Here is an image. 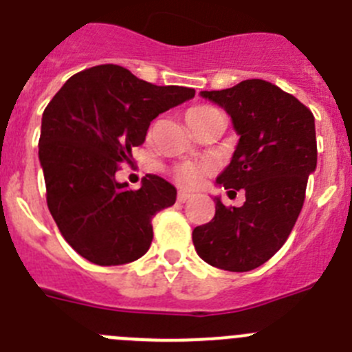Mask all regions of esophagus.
Segmentation results:
<instances>
[{"label":"esophagus","instance_id":"34e87169","mask_svg":"<svg viewBox=\"0 0 352 352\" xmlns=\"http://www.w3.org/2000/svg\"><path fill=\"white\" fill-rule=\"evenodd\" d=\"M191 198H192V195H191V192H187V191H180L179 196H177L179 203H186V201H189Z\"/></svg>","mask_w":352,"mask_h":352}]
</instances>
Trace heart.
Returning <instances> with one entry per match:
<instances>
[{"label":"heart","instance_id":"obj_1","mask_svg":"<svg viewBox=\"0 0 352 352\" xmlns=\"http://www.w3.org/2000/svg\"><path fill=\"white\" fill-rule=\"evenodd\" d=\"M206 111H212V107H192V109L187 111L186 118H192L196 114L206 113ZM203 173H205V168L199 165H195V163H182V165L175 166L173 168V179L180 184V186L186 187H196L203 179Z\"/></svg>","mask_w":352,"mask_h":352}]
</instances>
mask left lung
Masks as SVG:
<instances>
[{
    "label": "left lung",
    "mask_w": 352,
    "mask_h": 352,
    "mask_svg": "<svg viewBox=\"0 0 352 352\" xmlns=\"http://www.w3.org/2000/svg\"><path fill=\"white\" fill-rule=\"evenodd\" d=\"M199 95L231 116L239 135L217 186L245 189L246 201L228 208L215 196V217L195 228L192 243L213 267L252 271L280 250L297 222L318 163L314 116L294 95L264 80Z\"/></svg>",
    "instance_id": "8db88e82"
}]
</instances>
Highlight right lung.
<instances>
[{"label":"right lung","mask_w":352,"mask_h":352,"mask_svg":"<svg viewBox=\"0 0 352 352\" xmlns=\"http://www.w3.org/2000/svg\"><path fill=\"white\" fill-rule=\"evenodd\" d=\"M195 97V88L156 87L114 64L69 78L41 118L39 163L47 203L65 241L97 265L133 262L149 250L151 221L177 189L146 175L137 191L118 182V163L142 146L151 121Z\"/></svg>","instance_id":"obj_1"}]
</instances>
